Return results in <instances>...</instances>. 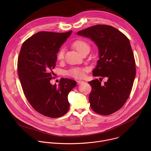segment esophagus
I'll return each mask as SVG.
<instances>
[{
    "label": "esophagus",
    "mask_w": 151,
    "mask_h": 151,
    "mask_svg": "<svg viewBox=\"0 0 151 151\" xmlns=\"http://www.w3.org/2000/svg\"><path fill=\"white\" fill-rule=\"evenodd\" d=\"M77 83H78V84H82V83H84V81H77Z\"/></svg>",
    "instance_id": "1"
}]
</instances>
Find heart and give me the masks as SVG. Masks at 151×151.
I'll return each instance as SVG.
<instances>
[{"instance_id":"obj_1","label":"heart","mask_w":151,"mask_h":151,"mask_svg":"<svg viewBox=\"0 0 151 151\" xmlns=\"http://www.w3.org/2000/svg\"><path fill=\"white\" fill-rule=\"evenodd\" d=\"M72 46L81 55L86 52H89L90 50V45L88 42L82 39H77L72 43ZM64 57V50L61 48L57 52V58L58 60H61ZM85 70L81 68H73L69 71L67 73L68 75L75 78H81L84 76Z\"/></svg>"}]
</instances>
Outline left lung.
<instances>
[{
  "label": "left lung",
  "mask_w": 151,
  "mask_h": 151,
  "mask_svg": "<svg viewBox=\"0 0 151 151\" xmlns=\"http://www.w3.org/2000/svg\"><path fill=\"white\" fill-rule=\"evenodd\" d=\"M97 45L99 60L94 76L106 77L101 85L99 79L88 82L92 87L89 101L92 109L108 115L120 109L130 94L136 76L134 54L127 37L116 28L96 25L77 32Z\"/></svg>",
  "instance_id": "8db88e82"
}]
</instances>
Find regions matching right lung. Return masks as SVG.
<instances>
[{"label": "right lung", "instance_id": "obj_1", "mask_svg": "<svg viewBox=\"0 0 151 151\" xmlns=\"http://www.w3.org/2000/svg\"><path fill=\"white\" fill-rule=\"evenodd\" d=\"M72 32L36 33L23 43L19 54L18 73L24 95L35 111L50 118L68 112V94L76 85L68 78H62L58 85L50 83L57 54Z\"/></svg>", "mask_w": 151, "mask_h": 151}]
</instances>
